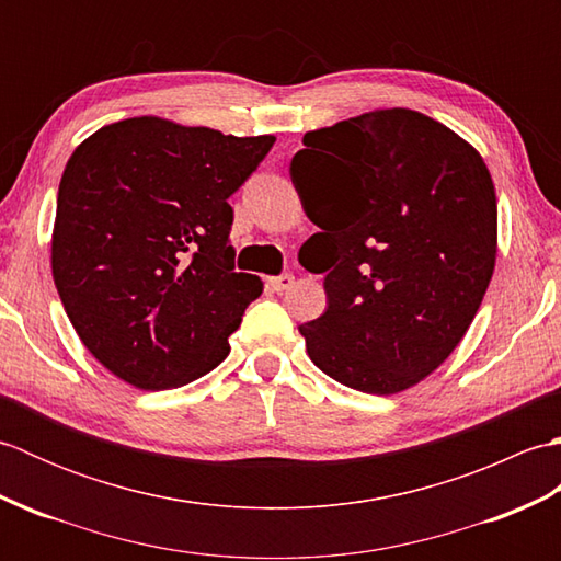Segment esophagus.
Returning a JSON list of instances; mask_svg holds the SVG:
<instances>
[{"mask_svg": "<svg viewBox=\"0 0 561 561\" xmlns=\"http://www.w3.org/2000/svg\"><path fill=\"white\" fill-rule=\"evenodd\" d=\"M294 284V274H279V277H270L267 279V287L272 289V291H277V294H282V291H287L289 287Z\"/></svg>", "mask_w": 561, "mask_h": 561, "instance_id": "1", "label": "esophagus"}]
</instances>
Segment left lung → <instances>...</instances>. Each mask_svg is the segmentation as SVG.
Masks as SVG:
<instances>
[{
	"label": "left lung",
	"mask_w": 561,
	"mask_h": 561,
	"mask_svg": "<svg viewBox=\"0 0 561 561\" xmlns=\"http://www.w3.org/2000/svg\"><path fill=\"white\" fill-rule=\"evenodd\" d=\"M304 145L289 173L320 226L306 245L328 296L325 313L299 328L306 352L342 386L396 396L448 359L490 287V169L470 141L410 108L313 129Z\"/></svg>",
	"instance_id": "left-lung-1"
}]
</instances>
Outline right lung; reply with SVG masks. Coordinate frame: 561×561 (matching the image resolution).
I'll return each instance as SVG.
<instances>
[{
  "instance_id": "add662e5",
  "label": "right lung",
  "mask_w": 561,
  "mask_h": 561,
  "mask_svg": "<svg viewBox=\"0 0 561 561\" xmlns=\"http://www.w3.org/2000/svg\"><path fill=\"white\" fill-rule=\"evenodd\" d=\"M272 145L141 115L101 127L69 157L53 279L83 347L125 383L178 388L229 356L262 282L233 272L226 199Z\"/></svg>"
}]
</instances>
